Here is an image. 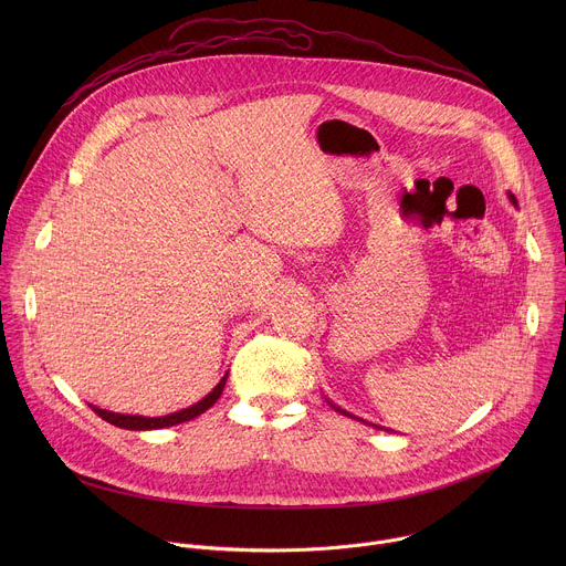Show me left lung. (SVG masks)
<instances>
[{
	"mask_svg": "<svg viewBox=\"0 0 566 566\" xmlns=\"http://www.w3.org/2000/svg\"><path fill=\"white\" fill-rule=\"evenodd\" d=\"M509 199H511V203H513V206H517V199H515V197H513L511 192H509ZM327 402H329V406H332V408H334L336 412H340V415H345V417H352L349 412H345V410H340L338 406H334V402H332V400H327ZM354 419H356V417H354ZM358 421H363V419H358ZM363 423H367V421H363ZM369 426H371V423H369ZM376 428H378V426H376ZM378 430H382V428H378ZM385 430H387V428H385ZM387 432H389V430H387Z\"/></svg>",
	"mask_w": 566,
	"mask_h": 566,
	"instance_id": "8db88e82",
	"label": "left lung"
}]
</instances>
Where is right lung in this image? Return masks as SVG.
I'll use <instances>...</instances> for the list:
<instances>
[{"instance_id":"1","label":"right lung","mask_w":566,"mask_h":566,"mask_svg":"<svg viewBox=\"0 0 566 566\" xmlns=\"http://www.w3.org/2000/svg\"><path fill=\"white\" fill-rule=\"evenodd\" d=\"M226 378H228V371L223 374V378L214 385V389L210 394H206L201 400H197L195 406L186 408V410H179V412H172V415H166V417H138V415H118V412H109V410H101L96 406H90L101 419H105L107 423L116 426V428H123V430H160V428H170V426H179L184 421H192L197 419L199 415H203L206 410H210L217 398L221 396L223 391V385H226Z\"/></svg>"}]
</instances>
